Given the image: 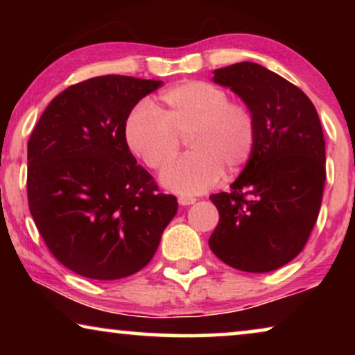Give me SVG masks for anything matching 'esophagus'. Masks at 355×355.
<instances>
[{
  "mask_svg": "<svg viewBox=\"0 0 355 355\" xmlns=\"http://www.w3.org/2000/svg\"><path fill=\"white\" fill-rule=\"evenodd\" d=\"M196 200H197V198L189 197V196H181V197L178 198L179 205H181V207H189V205H192V203H196Z\"/></svg>",
  "mask_w": 355,
  "mask_h": 355,
  "instance_id": "1",
  "label": "esophagus"
}]
</instances>
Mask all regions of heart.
<instances>
[{
    "mask_svg": "<svg viewBox=\"0 0 355 355\" xmlns=\"http://www.w3.org/2000/svg\"><path fill=\"white\" fill-rule=\"evenodd\" d=\"M125 142L148 168L162 169L176 157L181 139L191 153L169 164L162 184L181 196H196L220 178L239 173L257 145V119L245 103L230 100L210 82L184 80L159 96V105L140 103L125 121Z\"/></svg>",
    "mask_w": 355,
    "mask_h": 355,
    "instance_id": "b5f03b06",
    "label": "heart"
}]
</instances>
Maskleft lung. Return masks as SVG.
<instances>
[{"instance_id":"left-lung-1","label":"left lung","mask_w":355,"mask_h":355,"mask_svg":"<svg viewBox=\"0 0 355 355\" xmlns=\"http://www.w3.org/2000/svg\"><path fill=\"white\" fill-rule=\"evenodd\" d=\"M254 111L257 145L231 192L210 196L220 221L208 245L232 268L278 270L307 244L322 207L324 137L317 110L299 87L255 62L215 71Z\"/></svg>"}]
</instances>
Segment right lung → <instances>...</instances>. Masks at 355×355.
Listing matches in <instances>:
<instances>
[{
  "label": "right lung",
  "mask_w": 355,
  "mask_h": 355,
  "mask_svg": "<svg viewBox=\"0 0 355 355\" xmlns=\"http://www.w3.org/2000/svg\"><path fill=\"white\" fill-rule=\"evenodd\" d=\"M162 80L100 76L46 106L27 144V197L55 259L90 279L142 270L178 200L158 191L125 142L130 111Z\"/></svg>",
  "instance_id": "add662e5"
}]
</instances>
